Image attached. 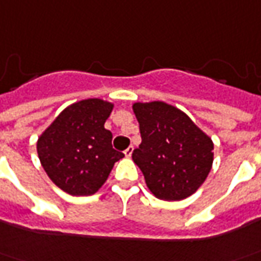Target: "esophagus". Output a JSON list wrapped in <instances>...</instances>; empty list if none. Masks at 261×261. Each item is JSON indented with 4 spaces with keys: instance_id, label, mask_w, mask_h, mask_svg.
<instances>
[{
    "instance_id": "1",
    "label": "esophagus",
    "mask_w": 261,
    "mask_h": 261,
    "mask_svg": "<svg viewBox=\"0 0 261 261\" xmlns=\"http://www.w3.org/2000/svg\"><path fill=\"white\" fill-rule=\"evenodd\" d=\"M133 151H134V147L133 145H130V147H127L124 151V155L125 156H131V154H133Z\"/></svg>"
}]
</instances>
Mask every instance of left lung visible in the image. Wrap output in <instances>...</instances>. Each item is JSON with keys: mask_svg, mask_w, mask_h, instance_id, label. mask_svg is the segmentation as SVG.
Wrapping results in <instances>:
<instances>
[{"mask_svg": "<svg viewBox=\"0 0 261 261\" xmlns=\"http://www.w3.org/2000/svg\"><path fill=\"white\" fill-rule=\"evenodd\" d=\"M141 144L133 151L156 198L181 200L196 192L213 162L212 140L185 113L162 101L133 106Z\"/></svg>", "mask_w": 261, "mask_h": 261, "instance_id": "1", "label": "left lung"}]
</instances>
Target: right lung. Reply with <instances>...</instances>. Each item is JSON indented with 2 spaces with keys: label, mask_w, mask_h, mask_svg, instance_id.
Segmentation results:
<instances>
[{
  "label": "right lung",
  "mask_w": 261,
  "mask_h": 261,
  "mask_svg": "<svg viewBox=\"0 0 261 261\" xmlns=\"http://www.w3.org/2000/svg\"><path fill=\"white\" fill-rule=\"evenodd\" d=\"M112 103L82 100L69 106L39 137L36 148L43 169L56 187L73 196L93 195L124 154L112 145L105 128Z\"/></svg>",
  "instance_id": "add662e5"
}]
</instances>
